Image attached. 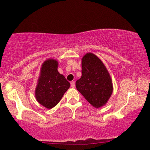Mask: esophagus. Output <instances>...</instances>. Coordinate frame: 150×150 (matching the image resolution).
<instances>
[{"label": "esophagus", "instance_id": "esophagus-1", "mask_svg": "<svg viewBox=\"0 0 150 150\" xmlns=\"http://www.w3.org/2000/svg\"><path fill=\"white\" fill-rule=\"evenodd\" d=\"M70 84H71V87H73V88L75 87V82L74 81H71Z\"/></svg>", "mask_w": 150, "mask_h": 150}]
</instances>
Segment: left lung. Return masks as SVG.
<instances>
[{
  "label": "left lung",
  "instance_id": "left-lung-1",
  "mask_svg": "<svg viewBox=\"0 0 150 150\" xmlns=\"http://www.w3.org/2000/svg\"><path fill=\"white\" fill-rule=\"evenodd\" d=\"M78 91L96 108L106 103L112 92L111 79L101 60L92 53L82 59V76L76 82Z\"/></svg>",
  "mask_w": 150,
  "mask_h": 150
}]
</instances>
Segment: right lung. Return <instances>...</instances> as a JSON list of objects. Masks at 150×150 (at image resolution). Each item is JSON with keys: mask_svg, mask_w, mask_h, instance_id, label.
I'll use <instances>...</instances> for the list:
<instances>
[{"mask_svg": "<svg viewBox=\"0 0 150 150\" xmlns=\"http://www.w3.org/2000/svg\"><path fill=\"white\" fill-rule=\"evenodd\" d=\"M57 67L58 63L54 59L43 63L35 89L37 100L47 108L56 106L70 85L64 76L59 73Z\"/></svg>", "mask_w": 150, "mask_h": 150, "instance_id": "1", "label": "right lung"}]
</instances>
